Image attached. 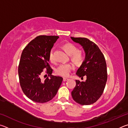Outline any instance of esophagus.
<instances>
[{
  "mask_svg": "<svg viewBox=\"0 0 128 128\" xmlns=\"http://www.w3.org/2000/svg\"><path fill=\"white\" fill-rule=\"evenodd\" d=\"M68 80H69V78H65V77L63 78V81H68Z\"/></svg>",
  "mask_w": 128,
  "mask_h": 128,
  "instance_id": "34e87169",
  "label": "esophagus"
}]
</instances>
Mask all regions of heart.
Segmentation results:
<instances>
[{"label": "heart", "mask_w": 128, "mask_h": 128, "mask_svg": "<svg viewBox=\"0 0 128 128\" xmlns=\"http://www.w3.org/2000/svg\"><path fill=\"white\" fill-rule=\"evenodd\" d=\"M63 48L66 52L71 55V59L77 64H81L84 61V55L81 51H78V47L74 44L67 43L63 45ZM48 59L51 62H54V50L51 49L48 54ZM74 68V65L72 63L61 64L55 69V72L58 75L62 77H68Z\"/></svg>", "instance_id": "1"}]
</instances>
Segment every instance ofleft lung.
Masks as SVG:
<instances>
[{
  "label": "left lung",
  "mask_w": 128,
  "mask_h": 128,
  "mask_svg": "<svg viewBox=\"0 0 128 128\" xmlns=\"http://www.w3.org/2000/svg\"><path fill=\"white\" fill-rule=\"evenodd\" d=\"M71 39L78 43L85 51L84 62L78 69L76 74L85 81L76 80V85L72 92L76 102L81 105H90L98 100L104 90L107 80V64L104 56L98 46L86 38Z\"/></svg>",
  "instance_id": "1"
}]
</instances>
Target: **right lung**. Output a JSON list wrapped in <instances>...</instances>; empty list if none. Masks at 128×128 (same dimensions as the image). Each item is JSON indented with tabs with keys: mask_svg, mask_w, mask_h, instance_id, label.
Wrapping results in <instances>:
<instances>
[{
	"mask_svg": "<svg viewBox=\"0 0 128 128\" xmlns=\"http://www.w3.org/2000/svg\"><path fill=\"white\" fill-rule=\"evenodd\" d=\"M58 36H39L23 50L18 65L19 81L23 92L36 103H46L55 96L62 83V77L52 74L48 54ZM43 69L48 74L41 77Z\"/></svg>",
	"mask_w": 128,
	"mask_h": 128,
	"instance_id": "obj_1",
	"label": "right lung"
}]
</instances>
